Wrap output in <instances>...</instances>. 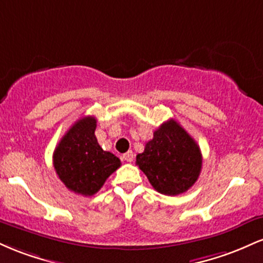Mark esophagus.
<instances>
[{
  "label": "esophagus",
  "instance_id": "34e87169",
  "mask_svg": "<svg viewBox=\"0 0 263 263\" xmlns=\"http://www.w3.org/2000/svg\"><path fill=\"white\" fill-rule=\"evenodd\" d=\"M134 158H135V155L132 151H128V152H126L125 155H123V159H125L126 162H132L134 161Z\"/></svg>",
  "mask_w": 263,
  "mask_h": 263
}]
</instances>
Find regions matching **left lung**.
Masks as SVG:
<instances>
[{
	"label": "left lung",
	"instance_id": "obj_1",
	"mask_svg": "<svg viewBox=\"0 0 263 263\" xmlns=\"http://www.w3.org/2000/svg\"><path fill=\"white\" fill-rule=\"evenodd\" d=\"M200 148L176 120L162 123L136 157V164L148 178L151 185L164 195L186 192L201 171Z\"/></svg>",
	"mask_w": 263,
	"mask_h": 263
}]
</instances>
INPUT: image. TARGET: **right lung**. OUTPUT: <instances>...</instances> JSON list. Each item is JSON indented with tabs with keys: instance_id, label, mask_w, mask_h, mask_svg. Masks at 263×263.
<instances>
[{
	"instance_id": "right-lung-1",
	"label": "right lung",
	"mask_w": 263,
	"mask_h": 263,
	"mask_svg": "<svg viewBox=\"0 0 263 263\" xmlns=\"http://www.w3.org/2000/svg\"><path fill=\"white\" fill-rule=\"evenodd\" d=\"M96 119L86 116L68 129L53 153L54 170L71 192L91 197L121 165V161L104 151L95 136Z\"/></svg>"
}]
</instances>
